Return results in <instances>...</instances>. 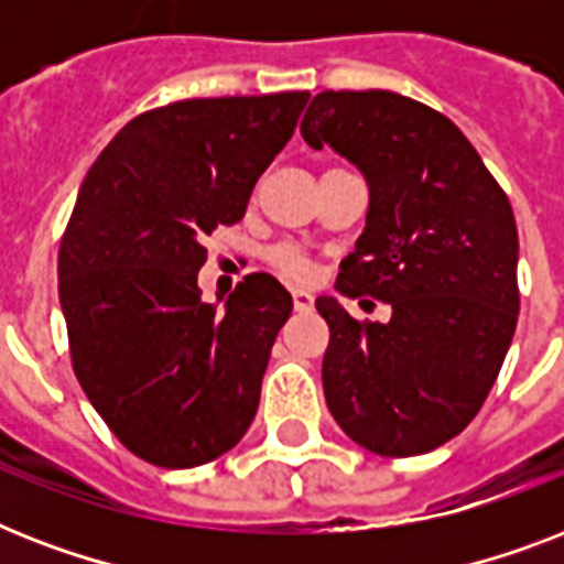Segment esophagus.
Wrapping results in <instances>:
<instances>
[{
	"instance_id": "34e87169",
	"label": "esophagus",
	"mask_w": 564,
	"mask_h": 564,
	"mask_svg": "<svg viewBox=\"0 0 564 564\" xmlns=\"http://www.w3.org/2000/svg\"><path fill=\"white\" fill-rule=\"evenodd\" d=\"M292 304L299 313H307V310H313V295L307 290H292Z\"/></svg>"
}]
</instances>
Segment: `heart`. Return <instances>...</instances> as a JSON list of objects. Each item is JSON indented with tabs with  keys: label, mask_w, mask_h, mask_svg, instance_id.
<instances>
[{
	"label": "heart",
	"mask_w": 564,
	"mask_h": 564,
	"mask_svg": "<svg viewBox=\"0 0 564 564\" xmlns=\"http://www.w3.org/2000/svg\"><path fill=\"white\" fill-rule=\"evenodd\" d=\"M269 260H272V265L278 272L292 278V281H304L310 274V260L301 254L295 246H278L272 254H269Z\"/></svg>",
	"instance_id": "b5f03b06"
}]
</instances>
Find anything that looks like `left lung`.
<instances>
[{"label": "left lung", "instance_id": "obj_1", "mask_svg": "<svg viewBox=\"0 0 564 564\" xmlns=\"http://www.w3.org/2000/svg\"><path fill=\"white\" fill-rule=\"evenodd\" d=\"M301 137L369 184L336 292L392 307L389 322H357L334 295L316 299L327 410L371 454H427L471 424L516 336L512 204L451 119L398 93H318Z\"/></svg>", "mask_w": 564, "mask_h": 564}]
</instances>
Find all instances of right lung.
I'll return each mask as SVG.
<instances>
[{
  "label": "right lung",
  "mask_w": 564,
  "mask_h": 564,
  "mask_svg": "<svg viewBox=\"0 0 564 564\" xmlns=\"http://www.w3.org/2000/svg\"><path fill=\"white\" fill-rule=\"evenodd\" d=\"M310 93L187 99L131 119L84 178L57 251L73 369L113 436L195 468L246 436L292 295L248 274L202 301L204 237L246 216Z\"/></svg>",
  "instance_id": "right-lung-1"
}]
</instances>
